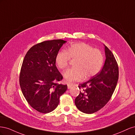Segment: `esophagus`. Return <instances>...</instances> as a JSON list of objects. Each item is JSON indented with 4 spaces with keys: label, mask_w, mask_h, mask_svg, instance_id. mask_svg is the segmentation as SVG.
I'll list each match as a JSON object with an SVG mask.
<instances>
[{
    "label": "esophagus",
    "mask_w": 135,
    "mask_h": 135,
    "mask_svg": "<svg viewBox=\"0 0 135 135\" xmlns=\"http://www.w3.org/2000/svg\"><path fill=\"white\" fill-rule=\"evenodd\" d=\"M73 85V84L72 83H68V89H70Z\"/></svg>",
    "instance_id": "1"
}]
</instances>
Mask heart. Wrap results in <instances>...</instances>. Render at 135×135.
Segmentation results:
<instances>
[{"instance_id":"1","label":"heart","mask_w":135,"mask_h":135,"mask_svg":"<svg viewBox=\"0 0 135 135\" xmlns=\"http://www.w3.org/2000/svg\"><path fill=\"white\" fill-rule=\"evenodd\" d=\"M75 60L73 66L64 73L65 82L88 79L95 76L101 70L104 58L101 52L84 43L73 44L67 51L61 50L55 57V62L61 69L66 68L70 59Z\"/></svg>"}]
</instances>
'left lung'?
I'll return each instance as SVG.
<instances>
[{"instance_id":"left-lung-1","label":"left lung","mask_w":135,"mask_h":135,"mask_svg":"<svg viewBox=\"0 0 135 135\" xmlns=\"http://www.w3.org/2000/svg\"><path fill=\"white\" fill-rule=\"evenodd\" d=\"M105 61L100 72L88 81L80 84L79 95L75 104L80 112L92 114L108 103L117 86L119 70L114 55L104 44Z\"/></svg>"}]
</instances>
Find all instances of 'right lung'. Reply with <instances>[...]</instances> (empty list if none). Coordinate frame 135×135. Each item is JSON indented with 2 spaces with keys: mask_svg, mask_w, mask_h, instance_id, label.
<instances>
[{
  "mask_svg": "<svg viewBox=\"0 0 135 135\" xmlns=\"http://www.w3.org/2000/svg\"><path fill=\"white\" fill-rule=\"evenodd\" d=\"M66 42L55 39L38 43L28 51L23 59L20 87L28 104L40 113L54 110L68 88L67 85L58 83L63 77L55 62L56 54Z\"/></svg>",
  "mask_w": 135,
  "mask_h": 135,
  "instance_id": "right-lung-1",
  "label": "right lung"
}]
</instances>
